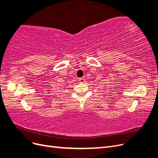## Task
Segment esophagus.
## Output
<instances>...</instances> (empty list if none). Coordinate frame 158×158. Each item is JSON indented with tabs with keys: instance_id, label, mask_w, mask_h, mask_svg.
Listing matches in <instances>:
<instances>
[{
	"instance_id": "esophagus-1",
	"label": "esophagus",
	"mask_w": 158,
	"mask_h": 158,
	"mask_svg": "<svg viewBox=\"0 0 158 158\" xmlns=\"http://www.w3.org/2000/svg\"><path fill=\"white\" fill-rule=\"evenodd\" d=\"M79 81H80V83H84L85 82V79L84 78H80Z\"/></svg>"
}]
</instances>
